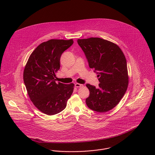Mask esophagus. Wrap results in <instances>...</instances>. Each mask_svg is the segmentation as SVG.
Instances as JSON below:
<instances>
[{
	"mask_svg": "<svg viewBox=\"0 0 155 155\" xmlns=\"http://www.w3.org/2000/svg\"><path fill=\"white\" fill-rule=\"evenodd\" d=\"M75 86L76 87H83L84 86H83V84H81L75 83Z\"/></svg>",
	"mask_w": 155,
	"mask_h": 155,
	"instance_id": "34e87169",
	"label": "esophagus"
}]
</instances>
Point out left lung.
Listing matches in <instances>:
<instances>
[{
    "instance_id": "left-lung-1",
    "label": "left lung",
    "mask_w": 155,
    "mask_h": 155,
    "mask_svg": "<svg viewBox=\"0 0 155 155\" xmlns=\"http://www.w3.org/2000/svg\"><path fill=\"white\" fill-rule=\"evenodd\" d=\"M77 43L100 81L98 88L86 84L90 94L86 103L92 110L107 112L118 104L127 91L129 78L126 57L118 45L101 38L78 39Z\"/></svg>"
}]
</instances>
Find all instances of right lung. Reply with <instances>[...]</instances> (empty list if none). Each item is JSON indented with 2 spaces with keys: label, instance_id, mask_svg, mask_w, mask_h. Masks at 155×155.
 I'll return each instance as SVG.
<instances>
[{
  "label": "right lung",
  "instance_id": "1",
  "mask_svg": "<svg viewBox=\"0 0 155 155\" xmlns=\"http://www.w3.org/2000/svg\"><path fill=\"white\" fill-rule=\"evenodd\" d=\"M72 39H51L39 45L31 54L23 72L28 94L41 112L53 115L66 107L74 84L56 83L55 72L60 67L63 52L72 46Z\"/></svg>",
  "mask_w": 155,
  "mask_h": 155
}]
</instances>
